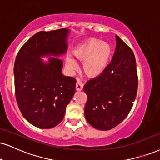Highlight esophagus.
Masks as SVG:
<instances>
[{
    "mask_svg": "<svg viewBox=\"0 0 160 160\" xmlns=\"http://www.w3.org/2000/svg\"><path fill=\"white\" fill-rule=\"evenodd\" d=\"M82 88H83V84L80 81H77L76 82V89L78 90V91H81L82 89Z\"/></svg>",
    "mask_w": 160,
    "mask_h": 160,
    "instance_id": "34e87169",
    "label": "esophagus"
}]
</instances>
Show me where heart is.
<instances>
[{
  "label": "heart",
  "mask_w": 160,
  "mask_h": 160,
  "mask_svg": "<svg viewBox=\"0 0 160 160\" xmlns=\"http://www.w3.org/2000/svg\"><path fill=\"white\" fill-rule=\"evenodd\" d=\"M110 53L111 49L108 44L94 38L88 39L78 46L73 52L74 57L78 60L84 62L82 68L84 73L88 77L98 76L103 72ZM65 63L70 69L78 68V63L70 56L66 57Z\"/></svg>",
  "instance_id": "obj_1"
}]
</instances>
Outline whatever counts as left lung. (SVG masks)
Instances as JSON below:
<instances>
[{"label": "left lung", "instance_id": "8db88e82", "mask_svg": "<svg viewBox=\"0 0 160 160\" xmlns=\"http://www.w3.org/2000/svg\"><path fill=\"white\" fill-rule=\"evenodd\" d=\"M111 62L96 78L88 80L84 114L93 128L109 130L120 124L131 110L138 89L136 62L132 51L115 36Z\"/></svg>", "mask_w": 160, "mask_h": 160}]
</instances>
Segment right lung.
<instances>
[{
	"label": "right lung",
	"mask_w": 160,
	"mask_h": 160,
	"mask_svg": "<svg viewBox=\"0 0 160 160\" xmlns=\"http://www.w3.org/2000/svg\"><path fill=\"white\" fill-rule=\"evenodd\" d=\"M69 30L40 31L19 50L14 64L15 98L30 124L42 129L54 128L64 118L65 107L75 93L76 80L62 74V61L41 57L64 54Z\"/></svg>",
	"instance_id": "obj_1"
}]
</instances>
